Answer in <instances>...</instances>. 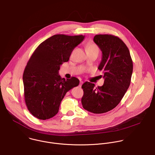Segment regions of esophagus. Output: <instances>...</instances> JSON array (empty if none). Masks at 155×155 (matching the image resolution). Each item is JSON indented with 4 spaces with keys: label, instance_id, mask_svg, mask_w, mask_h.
<instances>
[{
    "label": "esophagus",
    "instance_id": "34e87169",
    "mask_svg": "<svg viewBox=\"0 0 155 155\" xmlns=\"http://www.w3.org/2000/svg\"><path fill=\"white\" fill-rule=\"evenodd\" d=\"M83 81H80V84H79V86H80V87H81V85L83 84Z\"/></svg>",
    "mask_w": 155,
    "mask_h": 155
}]
</instances>
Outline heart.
<instances>
[{"mask_svg": "<svg viewBox=\"0 0 155 155\" xmlns=\"http://www.w3.org/2000/svg\"><path fill=\"white\" fill-rule=\"evenodd\" d=\"M91 50L98 51V48L96 45L91 43L87 44V51H91Z\"/></svg>", "mask_w": 155, "mask_h": 155, "instance_id": "b5f03b06", "label": "heart"}]
</instances>
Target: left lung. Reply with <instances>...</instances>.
Instances as JSON below:
<instances>
[{
	"instance_id": "obj_1",
	"label": "left lung",
	"mask_w": 155,
	"mask_h": 155,
	"mask_svg": "<svg viewBox=\"0 0 155 155\" xmlns=\"http://www.w3.org/2000/svg\"><path fill=\"white\" fill-rule=\"evenodd\" d=\"M94 41L102 52L98 69L104 74V81L97 87L85 82L81 86L84 91L81 103L90 112L103 114L114 109L125 95L130 84L133 62L128 48L119 37L98 34Z\"/></svg>"
}]
</instances>
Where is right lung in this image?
<instances>
[{
	"label": "right lung",
	"mask_w": 155,
	"mask_h": 155,
	"mask_svg": "<svg viewBox=\"0 0 155 155\" xmlns=\"http://www.w3.org/2000/svg\"><path fill=\"white\" fill-rule=\"evenodd\" d=\"M84 38L83 35H54L40 44L31 55L23 82L26 105L34 117L42 120L54 117L66 94L78 86L77 78H61L58 71Z\"/></svg>",
	"instance_id": "obj_1"
}]
</instances>
